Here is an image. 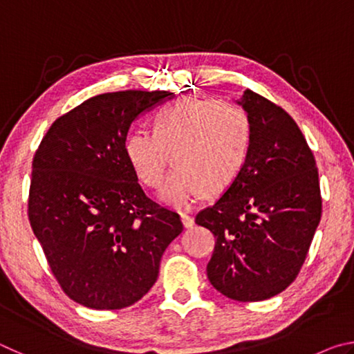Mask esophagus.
Segmentation results:
<instances>
[{
  "label": "esophagus",
  "mask_w": 354,
  "mask_h": 354,
  "mask_svg": "<svg viewBox=\"0 0 354 354\" xmlns=\"http://www.w3.org/2000/svg\"><path fill=\"white\" fill-rule=\"evenodd\" d=\"M181 221L185 227H192L195 223L194 217H190V215H187V214H181Z\"/></svg>",
  "instance_id": "obj_1"
}]
</instances>
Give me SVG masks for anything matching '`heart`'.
Returning <instances> with one entry per match:
<instances>
[{"instance_id":"heart-1","label":"heart","mask_w":354,"mask_h":354,"mask_svg":"<svg viewBox=\"0 0 354 354\" xmlns=\"http://www.w3.org/2000/svg\"><path fill=\"white\" fill-rule=\"evenodd\" d=\"M250 149L251 122L242 107L194 97L159 111L154 133L137 128L124 140L128 164L147 187L162 185L173 156L176 170L160 198L178 209L230 189L247 165Z\"/></svg>"}]
</instances>
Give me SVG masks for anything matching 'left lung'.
Returning a JSON list of instances; mask_svg holds the SVG:
<instances>
[{"label": "left lung", "instance_id": "left-lung-1", "mask_svg": "<svg viewBox=\"0 0 354 354\" xmlns=\"http://www.w3.org/2000/svg\"><path fill=\"white\" fill-rule=\"evenodd\" d=\"M251 122L241 176L195 221L212 232L207 278L236 301H262L298 277L322 217L314 154L283 107L253 91L239 101Z\"/></svg>", "mask_w": 354, "mask_h": 354}]
</instances>
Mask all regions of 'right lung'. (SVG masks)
Returning a JSON list of instances; mask_svg holds the SVG:
<instances>
[{"label":"right lung","mask_w":354,"mask_h":354,"mask_svg":"<svg viewBox=\"0 0 354 354\" xmlns=\"http://www.w3.org/2000/svg\"><path fill=\"white\" fill-rule=\"evenodd\" d=\"M171 92L97 95L59 117L32 159L28 217L62 290L91 309H123L156 283L183 232L148 198L124 156L131 123Z\"/></svg>","instance_id":"right-lung-1"}]
</instances>
